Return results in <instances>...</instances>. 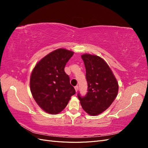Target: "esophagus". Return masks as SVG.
<instances>
[{
    "label": "esophagus",
    "instance_id": "obj_1",
    "mask_svg": "<svg viewBox=\"0 0 148 148\" xmlns=\"http://www.w3.org/2000/svg\"><path fill=\"white\" fill-rule=\"evenodd\" d=\"M75 89L76 92H77V91H78V86H75Z\"/></svg>",
    "mask_w": 148,
    "mask_h": 148
}]
</instances>
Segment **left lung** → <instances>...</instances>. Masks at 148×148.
<instances>
[{"label": "left lung", "mask_w": 148, "mask_h": 148, "mask_svg": "<svg viewBox=\"0 0 148 148\" xmlns=\"http://www.w3.org/2000/svg\"><path fill=\"white\" fill-rule=\"evenodd\" d=\"M86 69L88 92L78 97L84 110L90 115L105 111L115 100L119 91L117 79L109 66L99 56L84 53L82 56Z\"/></svg>", "instance_id": "left-lung-1"}]
</instances>
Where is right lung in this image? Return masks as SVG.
Masks as SVG:
<instances>
[{"label": "right lung", "mask_w": 148, "mask_h": 148, "mask_svg": "<svg viewBox=\"0 0 148 148\" xmlns=\"http://www.w3.org/2000/svg\"><path fill=\"white\" fill-rule=\"evenodd\" d=\"M73 53L65 49H57L42 58L31 73V94L38 106L48 114L60 113L76 93L64 71Z\"/></svg>", "instance_id": "1"}]
</instances>
